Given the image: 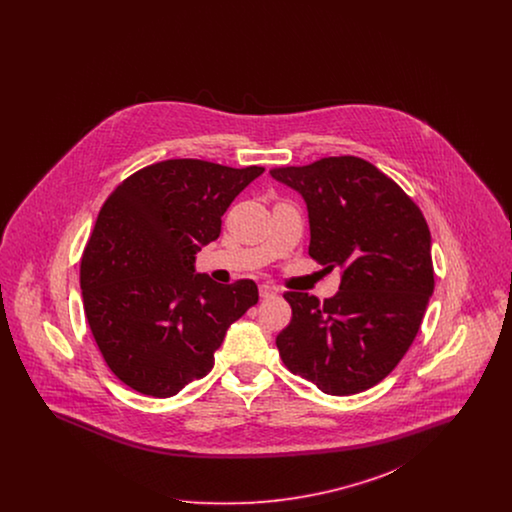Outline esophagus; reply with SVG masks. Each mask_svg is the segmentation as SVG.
Wrapping results in <instances>:
<instances>
[{
  "label": "esophagus",
  "mask_w": 512,
  "mask_h": 512,
  "mask_svg": "<svg viewBox=\"0 0 512 512\" xmlns=\"http://www.w3.org/2000/svg\"><path fill=\"white\" fill-rule=\"evenodd\" d=\"M276 288H272V286H268V284H263L261 288H259V295L263 297V299H270V297H274L276 295Z\"/></svg>",
  "instance_id": "esophagus-1"
}]
</instances>
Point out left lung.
Returning a JSON list of instances; mask_svg holds the SVG:
<instances>
[{
    "instance_id": "8db88e82",
    "label": "left lung",
    "mask_w": 512,
    "mask_h": 512,
    "mask_svg": "<svg viewBox=\"0 0 512 512\" xmlns=\"http://www.w3.org/2000/svg\"><path fill=\"white\" fill-rule=\"evenodd\" d=\"M270 176L305 199L309 255L326 270L341 268L340 292L324 303L284 293L292 322L276 338L280 357L328 395L368 390L409 351L434 293L426 219L359 157H326Z\"/></svg>"
}]
</instances>
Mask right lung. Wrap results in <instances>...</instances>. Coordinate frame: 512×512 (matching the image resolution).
<instances>
[{
  "label": "right lung",
  "mask_w": 512,
  "mask_h": 512,
  "mask_svg": "<svg viewBox=\"0 0 512 512\" xmlns=\"http://www.w3.org/2000/svg\"><path fill=\"white\" fill-rule=\"evenodd\" d=\"M263 167L169 159L128 176L107 197L80 263L84 313L113 374L172 397L215 365L232 322L259 301L253 280L230 286L195 272L222 215Z\"/></svg>",
  "instance_id": "obj_1"
}]
</instances>
